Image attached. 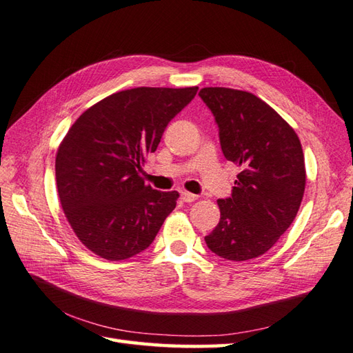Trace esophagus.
Masks as SVG:
<instances>
[{"mask_svg": "<svg viewBox=\"0 0 353 353\" xmlns=\"http://www.w3.org/2000/svg\"><path fill=\"white\" fill-rule=\"evenodd\" d=\"M181 199H182V201H185V203H192V201H196L199 199V196H196V194H192V192H188V191H182Z\"/></svg>", "mask_w": 353, "mask_h": 353, "instance_id": "34e87169", "label": "esophagus"}]
</instances>
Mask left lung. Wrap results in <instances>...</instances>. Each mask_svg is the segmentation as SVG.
<instances>
[{"label": "left lung", "mask_w": 353, "mask_h": 353, "mask_svg": "<svg viewBox=\"0 0 353 353\" xmlns=\"http://www.w3.org/2000/svg\"><path fill=\"white\" fill-rule=\"evenodd\" d=\"M199 95L219 124L224 157L241 168L232 197L216 201L220 223L205 241L224 259L258 258L277 243L301 208L306 183L301 139L252 92L203 88Z\"/></svg>", "instance_id": "left-lung-1"}]
</instances>
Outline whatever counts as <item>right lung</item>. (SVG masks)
<instances>
[{
  "instance_id": "add662e5",
  "label": "right lung",
  "mask_w": 353,
  "mask_h": 353,
  "mask_svg": "<svg viewBox=\"0 0 353 353\" xmlns=\"http://www.w3.org/2000/svg\"><path fill=\"white\" fill-rule=\"evenodd\" d=\"M197 91L125 89L86 109L65 134L56 154L59 200L74 234L97 256L125 261L145 250L176 208L179 192L145 185L142 165Z\"/></svg>"
}]
</instances>
